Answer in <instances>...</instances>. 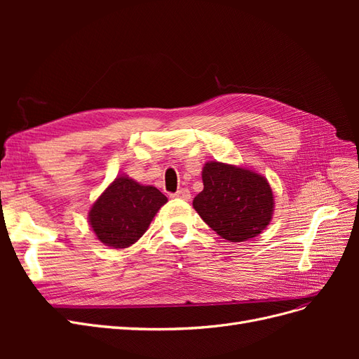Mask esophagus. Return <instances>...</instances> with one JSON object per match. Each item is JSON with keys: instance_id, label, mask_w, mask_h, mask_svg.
<instances>
[{"instance_id": "34e87169", "label": "esophagus", "mask_w": 359, "mask_h": 359, "mask_svg": "<svg viewBox=\"0 0 359 359\" xmlns=\"http://www.w3.org/2000/svg\"><path fill=\"white\" fill-rule=\"evenodd\" d=\"M173 198H178V199H182V201H189L191 198V194L187 189H180L177 193L172 194Z\"/></svg>"}]
</instances>
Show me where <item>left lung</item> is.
Listing matches in <instances>:
<instances>
[{
	"instance_id": "left-lung-1",
	"label": "left lung",
	"mask_w": 359,
	"mask_h": 359,
	"mask_svg": "<svg viewBox=\"0 0 359 359\" xmlns=\"http://www.w3.org/2000/svg\"><path fill=\"white\" fill-rule=\"evenodd\" d=\"M202 181L203 190L193 199V208L224 240L247 241L269 224L274 198L264 177L244 168L208 161Z\"/></svg>"
}]
</instances>
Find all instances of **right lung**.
<instances>
[{"instance_id": "right-lung-1", "label": "right lung", "mask_w": 359, "mask_h": 359, "mask_svg": "<svg viewBox=\"0 0 359 359\" xmlns=\"http://www.w3.org/2000/svg\"><path fill=\"white\" fill-rule=\"evenodd\" d=\"M166 202L168 198L158 189L118 177L93 205L90 224L104 245L126 248L147 232Z\"/></svg>"}]
</instances>
